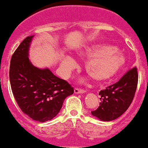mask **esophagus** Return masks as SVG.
<instances>
[{"mask_svg": "<svg viewBox=\"0 0 148 148\" xmlns=\"http://www.w3.org/2000/svg\"><path fill=\"white\" fill-rule=\"evenodd\" d=\"M74 93H86V90H84V89H80V88H74Z\"/></svg>", "mask_w": 148, "mask_h": 148, "instance_id": "esophagus-1", "label": "esophagus"}]
</instances>
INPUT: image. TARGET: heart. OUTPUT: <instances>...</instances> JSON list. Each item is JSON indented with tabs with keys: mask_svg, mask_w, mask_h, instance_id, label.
I'll return each mask as SVG.
<instances>
[{
	"mask_svg": "<svg viewBox=\"0 0 148 148\" xmlns=\"http://www.w3.org/2000/svg\"><path fill=\"white\" fill-rule=\"evenodd\" d=\"M83 58H90L85 65L88 76L95 82H106L117 74L125 63V58L113 46L106 44L92 45L84 49L80 53ZM73 59L66 57L62 64L71 67Z\"/></svg>",
	"mask_w": 148,
	"mask_h": 148,
	"instance_id": "b5f03b06",
	"label": "heart"
}]
</instances>
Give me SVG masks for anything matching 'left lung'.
Returning <instances> with one entry per match:
<instances>
[{"mask_svg":"<svg viewBox=\"0 0 148 148\" xmlns=\"http://www.w3.org/2000/svg\"><path fill=\"white\" fill-rule=\"evenodd\" d=\"M138 84V72L134 66L125 73L117 82L99 92V107L91 112L103 121H111L121 116L133 101Z\"/></svg>","mask_w":148,"mask_h":148,"instance_id":"left-lung-1","label":"left lung"}]
</instances>
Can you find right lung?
Segmentation results:
<instances>
[{"mask_svg": "<svg viewBox=\"0 0 148 148\" xmlns=\"http://www.w3.org/2000/svg\"><path fill=\"white\" fill-rule=\"evenodd\" d=\"M32 37H26L12 56L9 80L21 111L34 121L45 122L58 114L74 88L49 69L41 70L31 63L27 55Z\"/></svg>", "mask_w": 148, "mask_h": 148, "instance_id": "1", "label": "right lung"}]
</instances>
